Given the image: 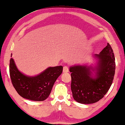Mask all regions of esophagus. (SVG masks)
Segmentation results:
<instances>
[{
  "label": "esophagus",
  "instance_id": "obj_1",
  "mask_svg": "<svg viewBox=\"0 0 125 125\" xmlns=\"http://www.w3.org/2000/svg\"><path fill=\"white\" fill-rule=\"evenodd\" d=\"M68 71H69V69H68V67L67 66H64L63 67V73H68Z\"/></svg>",
  "mask_w": 125,
  "mask_h": 125
}]
</instances>
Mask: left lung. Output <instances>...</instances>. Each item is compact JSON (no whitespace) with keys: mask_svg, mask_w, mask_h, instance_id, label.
I'll use <instances>...</instances> for the list:
<instances>
[{"mask_svg":"<svg viewBox=\"0 0 125 125\" xmlns=\"http://www.w3.org/2000/svg\"><path fill=\"white\" fill-rule=\"evenodd\" d=\"M95 56L99 60L95 79L91 78L90 70L85 66L70 68L73 97L79 103L92 104L99 101L105 96L113 83L115 62L110 44L108 43L100 53Z\"/></svg>","mask_w":125,"mask_h":125,"instance_id":"1","label":"left lung"}]
</instances>
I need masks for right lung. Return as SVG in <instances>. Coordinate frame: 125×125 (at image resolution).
<instances>
[{
    "instance_id": "right-lung-1",
    "label": "right lung",
    "mask_w": 125,
    "mask_h": 125,
    "mask_svg": "<svg viewBox=\"0 0 125 125\" xmlns=\"http://www.w3.org/2000/svg\"><path fill=\"white\" fill-rule=\"evenodd\" d=\"M62 71V66L49 67L37 76H27L19 71L12 58L10 60L9 72L13 87L21 97L31 101H43L48 98Z\"/></svg>"
}]
</instances>
